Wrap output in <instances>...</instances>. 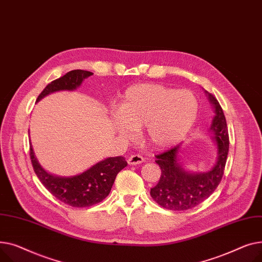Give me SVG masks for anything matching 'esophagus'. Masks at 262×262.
Here are the masks:
<instances>
[{"instance_id": "1", "label": "esophagus", "mask_w": 262, "mask_h": 262, "mask_svg": "<svg viewBox=\"0 0 262 262\" xmlns=\"http://www.w3.org/2000/svg\"><path fill=\"white\" fill-rule=\"evenodd\" d=\"M144 162V159L142 156L140 155H133V156H130L128 158V164L129 165H140Z\"/></svg>"}]
</instances>
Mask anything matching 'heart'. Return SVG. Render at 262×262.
Listing matches in <instances>:
<instances>
[{
	"mask_svg": "<svg viewBox=\"0 0 262 262\" xmlns=\"http://www.w3.org/2000/svg\"><path fill=\"white\" fill-rule=\"evenodd\" d=\"M198 109L196 98L187 90L141 83L126 90L112 124L126 140H132L137 129L143 128L144 140L151 148L166 149L188 134Z\"/></svg>",
	"mask_w": 262,
	"mask_h": 262,
	"instance_id": "1",
	"label": "heart"
}]
</instances>
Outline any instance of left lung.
I'll use <instances>...</instances> for the list:
<instances>
[{
	"label": "left lung",
	"mask_w": 262,
	"mask_h": 262,
	"mask_svg": "<svg viewBox=\"0 0 262 262\" xmlns=\"http://www.w3.org/2000/svg\"><path fill=\"white\" fill-rule=\"evenodd\" d=\"M205 94L214 112L208 131L216 143V162L205 172L186 170L180 159L182 143L157 156L156 162L162 169V176L150 194L166 209L181 211L195 207L216 190L223 177L229 145L226 119L218 100L207 91Z\"/></svg>",
	"instance_id": "8db88e82"
}]
</instances>
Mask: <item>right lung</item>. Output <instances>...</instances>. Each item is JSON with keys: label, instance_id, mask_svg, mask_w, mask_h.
Masks as SVG:
<instances>
[{"label": "right lung", "instance_id": "add662e5", "mask_svg": "<svg viewBox=\"0 0 262 262\" xmlns=\"http://www.w3.org/2000/svg\"><path fill=\"white\" fill-rule=\"evenodd\" d=\"M92 75V72L83 70H74L67 73L46 85L38 96L37 102L55 92L76 90ZM30 160L43 186L61 202L73 207H89L101 202L110 193L117 173L127 166L124 157L106 158L79 174L59 177L48 172L40 165L32 144Z\"/></svg>", "mask_w": 262, "mask_h": 262}]
</instances>
